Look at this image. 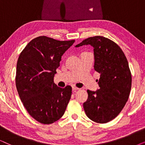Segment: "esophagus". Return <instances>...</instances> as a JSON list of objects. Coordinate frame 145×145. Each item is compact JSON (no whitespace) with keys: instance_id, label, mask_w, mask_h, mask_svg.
<instances>
[{"instance_id":"esophagus-1","label":"esophagus","mask_w":145,"mask_h":145,"mask_svg":"<svg viewBox=\"0 0 145 145\" xmlns=\"http://www.w3.org/2000/svg\"><path fill=\"white\" fill-rule=\"evenodd\" d=\"M78 88H77V87H76V86H72V90L74 91V92H75V91H76V90H78Z\"/></svg>"}]
</instances>
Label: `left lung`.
Segmentation results:
<instances>
[{
  "label": "left lung",
  "instance_id": "8db88e82",
  "mask_svg": "<svg viewBox=\"0 0 145 145\" xmlns=\"http://www.w3.org/2000/svg\"><path fill=\"white\" fill-rule=\"evenodd\" d=\"M90 45L94 47V70L100 74V88L88 90V99L83 104L89 119L98 123L114 120L121 112L129 96L132 77L123 51L111 39L103 36L88 37L78 47Z\"/></svg>",
  "mask_w": 145,
  "mask_h": 145
}]
</instances>
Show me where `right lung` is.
I'll return each instance as SVG.
<instances>
[{"label":"right lung","mask_w":145,"mask_h":145,"mask_svg":"<svg viewBox=\"0 0 145 145\" xmlns=\"http://www.w3.org/2000/svg\"><path fill=\"white\" fill-rule=\"evenodd\" d=\"M75 40L59 41L45 35L33 39L17 61L16 86L27 112L37 121L51 124L65 114L72 87L53 82L61 57Z\"/></svg>","instance_id":"right-lung-1"}]
</instances>
